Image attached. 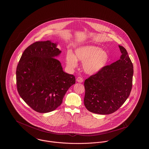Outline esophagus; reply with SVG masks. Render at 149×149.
I'll return each mask as SVG.
<instances>
[{"label": "esophagus", "instance_id": "obj_1", "mask_svg": "<svg viewBox=\"0 0 149 149\" xmlns=\"http://www.w3.org/2000/svg\"><path fill=\"white\" fill-rule=\"evenodd\" d=\"M77 81L79 82V83H82L83 81V79L81 78V77H78L77 79Z\"/></svg>", "mask_w": 149, "mask_h": 149}]
</instances>
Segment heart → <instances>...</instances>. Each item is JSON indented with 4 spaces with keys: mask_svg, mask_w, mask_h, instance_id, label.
Wrapping results in <instances>:
<instances>
[{
    "mask_svg": "<svg viewBox=\"0 0 149 149\" xmlns=\"http://www.w3.org/2000/svg\"><path fill=\"white\" fill-rule=\"evenodd\" d=\"M83 63L85 72L94 74L102 70L109 61V55L106 51L95 46L85 45L78 47L75 51V55L68 51L66 55L67 65L71 69L75 68L78 61Z\"/></svg>",
    "mask_w": 149,
    "mask_h": 149,
    "instance_id": "1",
    "label": "heart"
}]
</instances>
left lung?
<instances>
[{
    "label": "left lung",
    "mask_w": 149,
    "mask_h": 149,
    "mask_svg": "<svg viewBox=\"0 0 149 149\" xmlns=\"http://www.w3.org/2000/svg\"><path fill=\"white\" fill-rule=\"evenodd\" d=\"M118 46L122 54L120 60L106 65L85 80L84 105L94 113L109 114L116 112L131 91L133 64L126 50Z\"/></svg>",
    "instance_id": "left-lung-1"
}]
</instances>
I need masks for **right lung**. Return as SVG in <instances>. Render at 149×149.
I'll return each instance as SVG.
<instances>
[{
    "label": "right lung",
    "mask_w": 149,
    "mask_h": 149,
    "mask_svg": "<svg viewBox=\"0 0 149 149\" xmlns=\"http://www.w3.org/2000/svg\"><path fill=\"white\" fill-rule=\"evenodd\" d=\"M61 51L50 41L35 42L24 51L16 70L17 91L23 100L39 113H47L61 105L75 78L63 70L55 57Z\"/></svg>",
    "instance_id": "right-lung-1"
}]
</instances>
